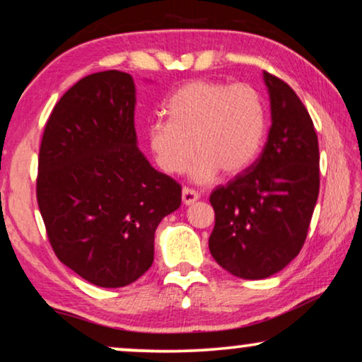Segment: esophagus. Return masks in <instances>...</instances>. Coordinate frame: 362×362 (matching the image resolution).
I'll return each mask as SVG.
<instances>
[{"label":"esophagus","instance_id":"esophagus-1","mask_svg":"<svg viewBox=\"0 0 362 362\" xmlns=\"http://www.w3.org/2000/svg\"><path fill=\"white\" fill-rule=\"evenodd\" d=\"M198 199H199V194L194 189H189V187H182V203H185L186 206L194 204Z\"/></svg>","mask_w":362,"mask_h":362}]
</instances>
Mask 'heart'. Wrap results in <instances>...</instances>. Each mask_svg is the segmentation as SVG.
<instances>
[{
  "label": "heart",
  "instance_id": "heart-1",
  "mask_svg": "<svg viewBox=\"0 0 362 362\" xmlns=\"http://www.w3.org/2000/svg\"><path fill=\"white\" fill-rule=\"evenodd\" d=\"M166 112L168 121L148 128V146L166 175H181L196 151L191 177L206 185L219 171L241 175L261 153L267 112L251 84L191 81L170 98Z\"/></svg>",
  "mask_w": 362,
  "mask_h": 362
}]
</instances>
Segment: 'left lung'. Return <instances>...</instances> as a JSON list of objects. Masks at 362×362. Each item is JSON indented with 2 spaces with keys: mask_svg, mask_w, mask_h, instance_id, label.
<instances>
[{
  "mask_svg": "<svg viewBox=\"0 0 362 362\" xmlns=\"http://www.w3.org/2000/svg\"><path fill=\"white\" fill-rule=\"evenodd\" d=\"M271 128L261 156L211 194L209 251L241 279H264L301 251L319 194V146L311 116L284 81L262 73Z\"/></svg>",
  "mask_w": 362,
  "mask_h": 362,
  "instance_id": "left-lung-1",
  "label": "left lung"
}]
</instances>
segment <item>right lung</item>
Segmentation results:
<instances>
[{
	"label": "right lung",
	"instance_id": "obj_1",
	"mask_svg": "<svg viewBox=\"0 0 362 362\" xmlns=\"http://www.w3.org/2000/svg\"><path fill=\"white\" fill-rule=\"evenodd\" d=\"M131 74L101 71L64 93L46 123L36 196L58 259L100 288L151 267L154 233L181 206V186L138 148Z\"/></svg>",
	"mask_w": 362,
	"mask_h": 362
}]
</instances>
